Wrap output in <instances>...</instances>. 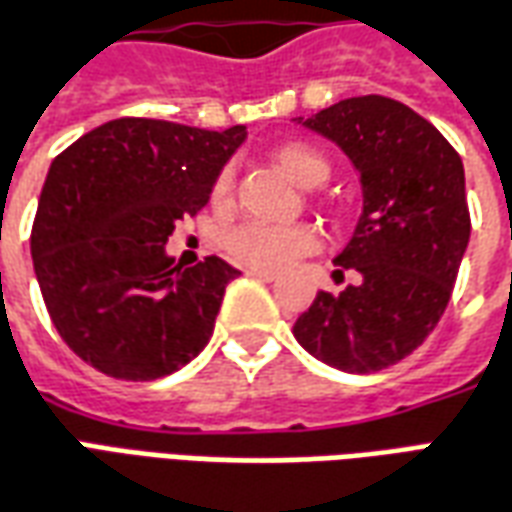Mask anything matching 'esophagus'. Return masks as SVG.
Listing matches in <instances>:
<instances>
[{"label":"esophagus","instance_id":"esophagus-1","mask_svg":"<svg viewBox=\"0 0 512 512\" xmlns=\"http://www.w3.org/2000/svg\"><path fill=\"white\" fill-rule=\"evenodd\" d=\"M249 274H252V277H257V280H263V282L277 280V274H274V271H266V268H249Z\"/></svg>","mask_w":512,"mask_h":512}]
</instances>
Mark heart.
Masks as SVG:
<instances>
[{"label": "heart", "mask_w": 512, "mask_h": 512, "mask_svg": "<svg viewBox=\"0 0 512 512\" xmlns=\"http://www.w3.org/2000/svg\"><path fill=\"white\" fill-rule=\"evenodd\" d=\"M271 160L280 166L296 185L302 188H318L330 177L327 160L316 149L305 144H280L271 152ZM232 191V171L224 169L213 185V202L227 205ZM318 246V235L307 224H291V227H274L260 221H246L227 235V252L238 263L266 271H282L299 257L310 255Z\"/></svg>", "instance_id": "1"}]
</instances>
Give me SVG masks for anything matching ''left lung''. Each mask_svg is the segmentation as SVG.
I'll return each instance as SVG.
<instances>
[{"label": "left lung", "mask_w": 512, "mask_h": 512, "mask_svg": "<svg viewBox=\"0 0 512 512\" xmlns=\"http://www.w3.org/2000/svg\"><path fill=\"white\" fill-rule=\"evenodd\" d=\"M299 124L349 157L363 213L335 257V274L355 268L360 282L338 296L318 291L293 338L327 366L371 374L418 349L449 305L471 235L463 160L388 96L341 99Z\"/></svg>", "instance_id": "1"}]
</instances>
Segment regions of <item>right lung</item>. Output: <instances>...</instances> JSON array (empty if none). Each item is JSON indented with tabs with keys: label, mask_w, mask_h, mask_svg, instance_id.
Listing matches in <instances>:
<instances>
[{
	"label": "right lung",
	"mask_w": 512,
	"mask_h": 512,
	"mask_svg": "<svg viewBox=\"0 0 512 512\" xmlns=\"http://www.w3.org/2000/svg\"><path fill=\"white\" fill-rule=\"evenodd\" d=\"M246 127L213 132L116 119L85 132L49 166L30 252L60 338L107 377L149 382L210 341L227 282L221 257L182 268L174 224L207 205Z\"/></svg>",
	"instance_id": "obj_1"
}]
</instances>
